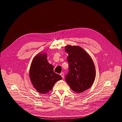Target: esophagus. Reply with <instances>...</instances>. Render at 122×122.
<instances>
[{"instance_id":"esophagus-1","label":"esophagus","mask_w":122,"mask_h":122,"mask_svg":"<svg viewBox=\"0 0 122 122\" xmlns=\"http://www.w3.org/2000/svg\"><path fill=\"white\" fill-rule=\"evenodd\" d=\"M60 75H61V76L62 77V78H64V73L63 72H61V73L60 74Z\"/></svg>"}]
</instances>
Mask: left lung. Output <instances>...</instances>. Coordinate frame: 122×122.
Returning <instances> with one entry per match:
<instances>
[{"mask_svg":"<svg viewBox=\"0 0 122 122\" xmlns=\"http://www.w3.org/2000/svg\"><path fill=\"white\" fill-rule=\"evenodd\" d=\"M68 54L69 71L66 75V82L76 93H82L93 84L96 69L93 60L82 48L68 45L65 47Z\"/></svg>","mask_w":122,"mask_h":122,"instance_id":"1","label":"left lung"}]
</instances>
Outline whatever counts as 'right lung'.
I'll return each mask as SVG.
<instances>
[{
  "instance_id": "1",
  "label": "right lung",
  "mask_w": 122,
  "mask_h": 122,
  "mask_svg": "<svg viewBox=\"0 0 122 122\" xmlns=\"http://www.w3.org/2000/svg\"><path fill=\"white\" fill-rule=\"evenodd\" d=\"M33 86L42 94L48 93L52 89L54 84L61 80V76L53 71V66L47 60L46 54H39L34 58L29 72Z\"/></svg>"
}]
</instances>
